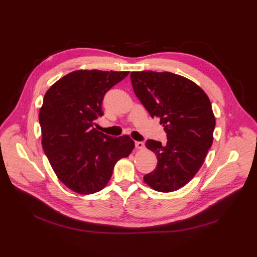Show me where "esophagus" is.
Wrapping results in <instances>:
<instances>
[{
  "instance_id": "esophagus-1",
  "label": "esophagus",
  "mask_w": 257,
  "mask_h": 257,
  "mask_svg": "<svg viewBox=\"0 0 257 257\" xmlns=\"http://www.w3.org/2000/svg\"><path fill=\"white\" fill-rule=\"evenodd\" d=\"M135 148L137 150H143L145 148L144 142H142V141H135Z\"/></svg>"
}]
</instances>
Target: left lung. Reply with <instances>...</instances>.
Wrapping results in <instances>:
<instances>
[{
  "label": "left lung",
  "mask_w": 257,
  "mask_h": 257,
  "mask_svg": "<svg viewBox=\"0 0 257 257\" xmlns=\"http://www.w3.org/2000/svg\"><path fill=\"white\" fill-rule=\"evenodd\" d=\"M130 78L136 96L152 118L161 119L168 138L167 144L145 142L158 166L143 180L156 191H176L196 175L212 144L210 100L196 83L171 72H131Z\"/></svg>",
  "instance_id": "1"
}]
</instances>
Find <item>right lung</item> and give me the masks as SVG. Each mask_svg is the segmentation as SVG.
Segmentation results:
<instances>
[{"mask_svg":"<svg viewBox=\"0 0 257 257\" xmlns=\"http://www.w3.org/2000/svg\"><path fill=\"white\" fill-rule=\"evenodd\" d=\"M128 74L73 71L45 94L39 115L43 149L58 179L72 191L87 195L103 189L116 163L134 149L128 135L115 138L94 128L103 115L104 94Z\"/></svg>","mask_w":257,"mask_h":257,"instance_id":"add662e5","label":"right lung"}]
</instances>
